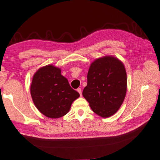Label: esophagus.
<instances>
[{
	"mask_svg": "<svg viewBox=\"0 0 160 160\" xmlns=\"http://www.w3.org/2000/svg\"><path fill=\"white\" fill-rule=\"evenodd\" d=\"M77 91H78V92L79 93V94L81 96H82V91H81V88H78V89H77Z\"/></svg>",
	"mask_w": 160,
	"mask_h": 160,
	"instance_id": "34e87169",
	"label": "esophagus"
}]
</instances>
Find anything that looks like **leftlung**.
Masks as SVG:
<instances>
[{
	"mask_svg": "<svg viewBox=\"0 0 160 160\" xmlns=\"http://www.w3.org/2000/svg\"><path fill=\"white\" fill-rule=\"evenodd\" d=\"M126 92L127 73L122 62L104 56L91 63L82 96L95 113L102 118L112 116L122 104Z\"/></svg>",
	"mask_w": 160,
	"mask_h": 160,
	"instance_id": "obj_1",
	"label": "left lung"
}]
</instances>
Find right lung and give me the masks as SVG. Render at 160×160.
<instances>
[{
    "label": "right lung",
    "instance_id": "obj_1",
    "mask_svg": "<svg viewBox=\"0 0 160 160\" xmlns=\"http://www.w3.org/2000/svg\"><path fill=\"white\" fill-rule=\"evenodd\" d=\"M31 94L37 109L50 118L65 116L80 96L61 75L60 69L52 65L41 68L35 73Z\"/></svg>",
    "mask_w": 160,
    "mask_h": 160
}]
</instances>
